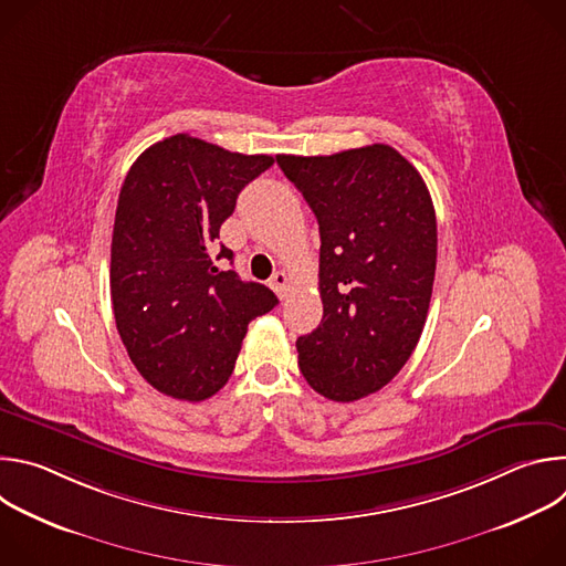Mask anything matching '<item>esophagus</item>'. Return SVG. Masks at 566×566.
<instances>
[{
    "mask_svg": "<svg viewBox=\"0 0 566 566\" xmlns=\"http://www.w3.org/2000/svg\"><path fill=\"white\" fill-rule=\"evenodd\" d=\"M269 286L275 291V295H277L280 300H284L286 293H289V275H286L284 271L273 273V277L269 280Z\"/></svg>",
    "mask_w": 566,
    "mask_h": 566,
    "instance_id": "1",
    "label": "esophagus"
}]
</instances>
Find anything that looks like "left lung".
<instances>
[{
    "mask_svg": "<svg viewBox=\"0 0 566 566\" xmlns=\"http://www.w3.org/2000/svg\"><path fill=\"white\" fill-rule=\"evenodd\" d=\"M319 226L322 319L300 336L306 382L352 402L412 356L432 297L437 217L419 170L374 143L332 156L277 154Z\"/></svg>",
    "mask_w": 566,
    "mask_h": 566,
    "instance_id": "1",
    "label": "left lung"
}]
</instances>
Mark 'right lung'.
I'll return each mask as SVG.
<instances>
[{
	"label": "right lung",
	"mask_w": 566,
	"mask_h": 566,
	"mask_svg": "<svg viewBox=\"0 0 566 566\" xmlns=\"http://www.w3.org/2000/svg\"><path fill=\"white\" fill-rule=\"evenodd\" d=\"M275 164L190 134L147 147L118 195L112 237V304L138 374L160 394L206 400L230 378L249 322L277 297L241 282L232 251L214 249L239 192Z\"/></svg>",
	"instance_id": "right-lung-1"
}]
</instances>
